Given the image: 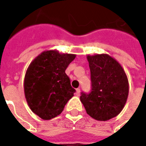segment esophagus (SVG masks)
I'll return each mask as SVG.
<instances>
[{"instance_id":"34e87169","label":"esophagus","mask_w":146,"mask_h":146,"mask_svg":"<svg viewBox=\"0 0 146 146\" xmlns=\"http://www.w3.org/2000/svg\"><path fill=\"white\" fill-rule=\"evenodd\" d=\"M80 89L77 88L76 89V95H80Z\"/></svg>"}]
</instances>
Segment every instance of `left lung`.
<instances>
[{
  "label": "left lung",
  "instance_id": "1",
  "mask_svg": "<svg viewBox=\"0 0 146 146\" xmlns=\"http://www.w3.org/2000/svg\"><path fill=\"white\" fill-rule=\"evenodd\" d=\"M92 90L81 93L80 101L92 118L106 121L119 114L125 106L128 80L120 64L109 54L88 55Z\"/></svg>",
  "mask_w": 146,
  "mask_h": 146
}]
</instances>
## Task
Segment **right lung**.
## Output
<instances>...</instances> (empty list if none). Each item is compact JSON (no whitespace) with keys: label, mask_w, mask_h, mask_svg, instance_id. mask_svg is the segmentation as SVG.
<instances>
[{"label":"right lung","mask_w":146,"mask_h":146,"mask_svg":"<svg viewBox=\"0 0 146 146\" xmlns=\"http://www.w3.org/2000/svg\"><path fill=\"white\" fill-rule=\"evenodd\" d=\"M76 54L45 51L30 63L24 79L28 106L43 119L58 116L76 90L70 84L66 70Z\"/></svg>","instance_id":"right-lung-1"}]
</instances>
